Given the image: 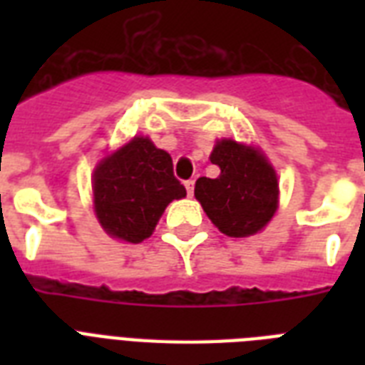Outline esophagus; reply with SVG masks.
<instances>
[{"label": "esophagus", "instance_id": "34e87169", "mask_svg": "<svg viewBox=\"0 0 365 365\" xmlns=\"http://www.w3.org/2000/svg\"><path fill=\"white\" fill-rule=\"evenodd\" d=\"M185 189H187V195H189V197H193L195 180H187V182H185Z\"/></svg>", "mask_w": 365, "mask_h": 365}]
</instances>
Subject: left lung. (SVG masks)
Listing matches in <instances>:
<instances>
[{
	"mask_svg": "<svg viewBox=\"0 0 365 365\" xmlns=\"http://www.w3.org/2000/svg\"><path fill=\"white\" fill-rule=\"evenodd\" d=\"M220 176L199 178L195 197L223 235L250 237L271 222L278 208L277 172L261 151L220 140L210 155Z\"/></svg>",
	"mask_w": 365,
	"mask_h": 365,
	"instance_id": "8db88e82",
	"label": "left lung"
}]
</instances>
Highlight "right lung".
Wrapping results in <instances>:
<instances>
[{
	"mask_svg": "<svg viewBox=\"0 0 365 365\" xmlns=\"http://www.w3.org/2000/svg\"><path fill=\"white\" fill-rule=\"evenodd\" d=\"M93 195L106 233L138 244L151 237L166 206L187 193L174 176L170 155L149 138L134 136L94 168Z\"/></svg>",
	"mask_w": 365,
	"mask_h": 365,
	"instance_id": "1",
	"label": "right lung"
}]
</instances>
